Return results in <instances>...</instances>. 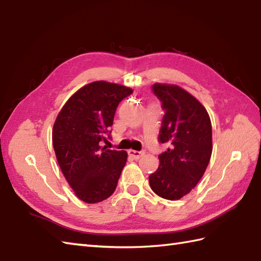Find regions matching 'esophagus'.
<instances>
[{
    "label": "esophagus",
    "instance_id": "34e87169",
    "mask_svg": "<svg viewBox=\"0 0 261 261\" xmlns=\"http://www.w3.org/2000/svg\"><path fill=\"white\" fill-rule=\"evenodd\" d=\"M128 154L132 156L134 160H140L142 156L144 155L143 152H138V150H134V149H129L128 150Z\"/></svg>",
    "mask_w": 261,
    "mask_h": 261
}]
</instances>
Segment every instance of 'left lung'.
I'll list each match as a JSON object with an SVG mask.
<instances>
[{
	"mask_svg": "<svg viewBox=\"0 0 261 261\" xmlns=\"http://www.w3.org/2000/svg\"><path fill=\"white\" fill-rule=\"evenodd\" d=\"M165 115L159 140L170 147L159 156L160 166L148 176L155 194L175 201L189 194L209 164L212 126L205 107L177 85H153Z\"/></svg>",
	"mask_w": 261,
	"mask_h": 261,
	"instance_id": "1",
	"label": "left lung"
}]
</instances>
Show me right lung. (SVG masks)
<instances>
[{
    "mask_svg": "<svg viewBox=\"0 0 261 261\" xmlns=\"http://www.w3.org/2000/svg\"><path fill=\"white\" fill-rule=\"evenodd\" d=\"M132 92L129 87L103 80L90 83L74 92L57 116L52 143L58 164L86 203L108 199L117 187L128 155L101 147L100 142L106 141L118 103Z\"/></svg>",
    "mask_w": 261,
    "mask_h": 261,
    "instance_id": "right-lung-1",
    "label": "right lung"
}]
</instances>
